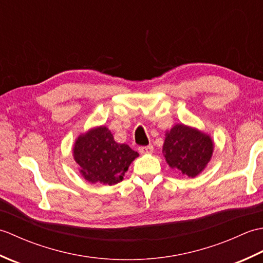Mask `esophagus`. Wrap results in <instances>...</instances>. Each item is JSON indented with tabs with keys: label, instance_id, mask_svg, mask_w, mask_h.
Masks as SVG:
<instances>
[{
	"label": "esophagus",
	"instance_id": "esophagus-1",
	"mask_svg": "<svg viewBox=\"0 0 263 263\" xmlns=\"http://www.w3.org/2000/svg\"><path fill=\"white\" fill-rule=\"evenodd\" d=\"M139 152L141 154H152L154 152V147L152 144H149V146H143V147H139Z\"/></svg>",
	"mask_w": 263,
	"mask_h": 263
}]
</instances>
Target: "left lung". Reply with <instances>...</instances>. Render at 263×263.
Segmentation results:
<instances>
[{
  "instance_id": "1",
  "label": "left lung",
  "mask_w": 263,
  "mask_h": 263,
  "mask_svg": "<svg viewBox=\"0 0 263 263\" xmlns=\"http://www.w3.org/2000/svg\"><path fill=\"white\" fill-rule=\"evenodd\" d=\"M214 141L209 135L184 124H176L166 132L163 154L171 168L187 177L202 172L212 157Z\"/></svg>"
}]
</instances>
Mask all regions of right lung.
Here are the masks:
<instances>
[{
	"mask_svg": "<svg viewBox=\"0 0 263 263\" xmlns=\"http://www.w3.org/2000/svg\"><path fill=\"white\" fill-rule=\"evenodd\" d=\"M139 156L125 143H117L108 127H92L77 138L73 158L80 174L90 183L114 185L123 180L128 166Z\"/></svg>",
	"mask_w": 263,
	"mask_h": 263,
	"instance_id": "1",
	"label": "right lung"
}]
</instances>
